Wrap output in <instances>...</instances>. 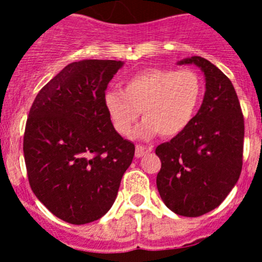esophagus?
Here are the masks:
<instances>
[{"label": "esophagus", "instance_id": "obj_1", "mask_svg": "<svg viewBox=\"0 0 262 262\" xmlns=\"http://www.w3.org/2000/svg\"><path fill=\"white\" fill-rule=\"evenodd\" d=\"M152 150V147H144V146H137L136 147V157L141 158L144 155L149 153Z\"/></svg>", "mask_w": 262, "mask_h": 262}]
</instances>
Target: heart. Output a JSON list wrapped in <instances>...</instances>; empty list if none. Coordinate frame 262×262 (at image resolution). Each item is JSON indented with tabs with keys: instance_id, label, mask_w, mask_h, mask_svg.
<instances>
[{
	"instance_id": "1",
	"label": "heart",
	"mask_w": 262,
	"mask_h": 262,
	"mask_svg": "<svg viewBox=\"0 0 262 262\" xmlns=\"http://www.w3.org/2000/svg\"><path fill=\"white\" fill-rule=\"evenodd\" d=\"M202 100V81L189 70L149 68L136 73L121 90L107 91L105 107L116 130L130 134L143 110V123L137 129L139 138L180 134L194 118Z\"/></svg>"
}]
</instances>
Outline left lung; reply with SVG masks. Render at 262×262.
Here are the masks:
<instances>
[{"mask_svg": "<svg viewBox=\"0 0 262 262\" xmlns=\"http://www.w3.org/2000/svg\"><path fill=\"white\" fill-rule=\"evenodd\" d=\"M205 76V94L191 123L156 148L161 160L157 189L168 209L199 216L227 198L242 170L245 121L236 90L218 67L202 57L182 59Z\"/></svg>", "mask_w": 262, "mask_h": 262, "instance_id": "obj_1", "label": "left lung"}]
</instances>
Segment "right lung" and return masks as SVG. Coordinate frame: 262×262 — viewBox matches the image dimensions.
I'll list each match as a JSON object with an SVG mask.
<instances>
[{
    "label": "right lung",
    "mask_w": 262,
    "mask_h": 262,
    "mask_svg": "<svg viewBox=\"0 0 262 262\" xmlns=\"http://www.w3.org/2000/svg\"><path fill=\"white\" fill-rule=\"evenodd\" d=\"M121 60L66 66L29 112L24 157L35 196L62 221L86 224L114 204L134 144L115 130L104 96Z\"/></svg>",
    "instance_id": "add662e5"
}]
</instances>
